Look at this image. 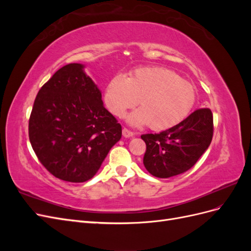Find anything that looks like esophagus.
<instances>
[{"instance_id": "1", "label": "esophagus", "mask_w": 251, "mask_h": 251, "mask_svg": "<svg viewBox=\"0 0 251 251\" xmlns=\"http://www.w3.org/2000/svg\"><path fill=\"white\" fill-rule=\"evenodd\" d=\"M123 135H124V137H126V138H130V137H133L134 133L130 130H127L126 127H124L123 128Z\"/></svg>"}]
</instances>
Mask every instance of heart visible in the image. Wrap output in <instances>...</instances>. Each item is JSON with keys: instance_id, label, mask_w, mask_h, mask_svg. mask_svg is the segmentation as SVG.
Returning a JSON list of instances; mask_svg holds the SVG:
<instances>
[{"instance_id": "b5f03b06", "label": "heart", "mask_w": 251, "mask_h": 251, "mask_svg": "<svg viewBox=\"0 0 251 251\" xmlns=\"http://www.w3.org/2000/svg\"><path fill=\"white\" fill-rule=\"evenodd\" d=\"M141 108L127 116L135 126L150 125L161 131L180 124L195 103L194 87L178 74L160 67L134 70L128 78L124 74L112 77L103 92V101L114 115L121 117L138 103Z\"/></svg>"}]
</instances>
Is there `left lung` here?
<instances>
[{
	"label": "left lung",
	"mask_w": 251,
	"mask_h": 251,
	"mask_svg": "<svg viewBox=\"0 0 251 251\" xmlns=\"http://www.w3.org/2000/svg\"><path fill=\"white\" fill-rule=\"evenodd\" d=\"M212 133L211 111L207 108L196 110L169 130L141 135L147 144L143 164L157 178H170L185 173L208 149Z\"/></svg>",
	"instance_id": "1"
}]
</instances>
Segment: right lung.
I'll return each instance as SVG.
<instances>
[{
  "mask_svg": "<svg viewBox=\"0 0 251 251\" xmlns=\"http://www.w3.org/2000/svg\"><path fill=\"white\" fill-rule=\"evenodd\" d=\"M83 69L75 63L53 74L29 119L30 143L41 163L54 177L76 183L94 177L121 138V126Z\"/></svg>",
  "mask_w": 251,
  "mask_h": 251,
  "instance_id": "obj_1",
  "label": "right lung"
}]
</instances>
